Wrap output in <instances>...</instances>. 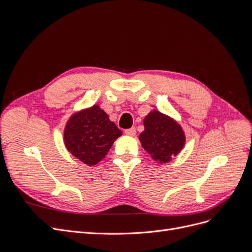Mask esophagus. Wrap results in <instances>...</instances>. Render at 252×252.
<instances>
[{
	"mask_svg": "<svg viewBox=\"0 0 252 252\" xmlns=\"http://www.w3.org/2000/svg\"><path fill=\"white\" fill-rule=\"evenodd\" d=\"M125 133L129 136H134L135 135V128H129V129H126L125 130Z\"/></svg>",
	"mask_w": 252,
	"mask_h": 252,
	"instance_id": "esophagus-1",
	"label": "esophagus"
}]
</instances>
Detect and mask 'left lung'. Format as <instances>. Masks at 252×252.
<instances>
[{"mask_svg": "<svg viewBox=\"0 0 252 252\" xmlns=\"http://www.w3.org/2000/svg\"><path fill=\"white\" fill-rule=\"evenodd\" d=\"M139 135L143 148L158 164L170 162L185 146L186 136L179 122L158 110H151L144 121Z\"/></svg>", "mask_w": 252, "mask_h": 252, "instance_id": "left-lung-1", "label": "left lung"}]
</instances>
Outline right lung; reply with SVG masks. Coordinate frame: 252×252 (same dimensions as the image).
I'll use <instances>...</instances> for the list:
<instances>
[{
    "label": "right lung",
    "instance_id": "right-lung-1",
    "mask_svg": "<svg viewBox=\"0 0 252 252\" xmlns=\"http://www.w3.org/2000/svg\"><path fill=\"white\" fill-rule=\"evenodd\" d=\"M123 134L100 106L73 112L66 122L63 141L68 152L87 166L107 156L113 142Z\"/></svg>",
    "mask_w": 252,
    "mask_h": 252
}]
</instances>
